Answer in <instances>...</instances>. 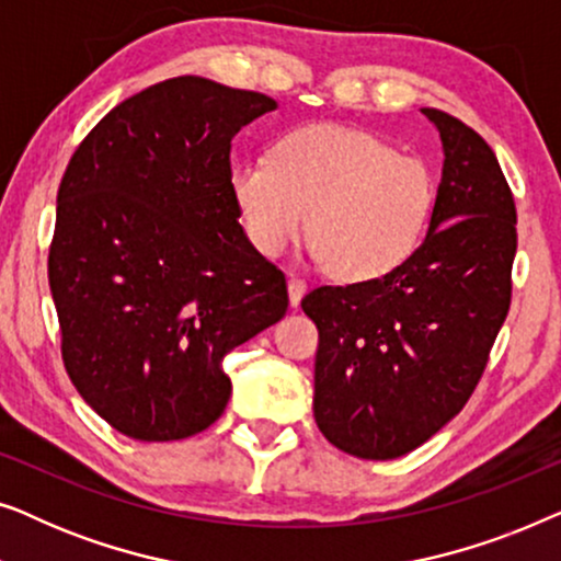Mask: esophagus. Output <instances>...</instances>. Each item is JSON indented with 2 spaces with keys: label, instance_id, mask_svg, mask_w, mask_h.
Listing matches in <instances>:
<instances>
[{
  "label": "esophagus",
  "instance_id": "esophagus-1",
  "mask_svg": "<svg viewBox=\"0 0 561 561\" xmlns=\"http://www.w3.org/2000/svg\"><path fill=\"white\" fill-rule=\"evenodd\" d=\"M304 294H306V280L298 278V275H290V278H288V298H290V306L301 304Z\"/></svg>",
  "mask_w": 561,
  "mask_h": 561
}]
</instances>
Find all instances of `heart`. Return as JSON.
Instances as JSON below:
<instances>
[{
	"label": "heart",
	"mask_w": 561,
	"mask_h": 561,
	"mask_svg": "<svg viewBox=\"0 0 561 561\" xmlns=\"http://www.w3.org/2000/svg\"><path fill=\"white\" fill-rule=\"evenodd\" d=\"M229 194L257 252L280 257L309 217L313 257L342 280L386 278L424 242L436 202L434 173L380 137L340 125H304L275 140L271 158L229 168Z\"/></svg>",
	"instance_id": "obj_1"
}]
</instances>
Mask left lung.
<instances>
[{
    "mask_svg": "<svg viewBox=\"0 0 561 561\" xmlns=\"http://www.w3.org/2000/svg\"><path fill=\"white\" fill-rule=\"evenodd\" d=\"M421 112L444 148L426 240L386 278L319 286L301 301L319 329L313 419L359 459L409 455L455 419L511 309L518 234L508 181L472 127Z\"/></svg>",
    "mask_w": 561,
    "mask_h": 561,
    "instance_id": "8db88e82",
    "label": "left lung"
}]
</instances>
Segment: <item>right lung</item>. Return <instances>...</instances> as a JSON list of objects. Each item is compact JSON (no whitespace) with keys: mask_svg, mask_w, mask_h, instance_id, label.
<instances>
[{"mask_svg":"<svg viewBox=\"0 0 561 561\" xmlns=\"http://www.w3.org/2000/svg\"><path fill=\"white\" fill-rule=\"evenodd\" d=\"M275 99L202 76L114 106L58 188L48 280L83 401L137 442H175L227 409V352L288 309L229 194L232 137Z\"/></svg>","mask_w":561,"mask_h":561,"instance_id":"right-lung-1","label":"right lung"}]
</instances>
